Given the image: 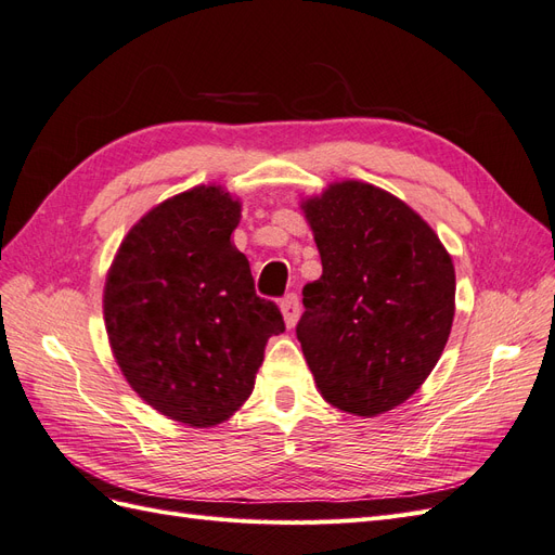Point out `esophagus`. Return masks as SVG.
<instances>
[{
	"instance_id": "1",
	"label": "esophagus",
	"mask_w": 555,
	"mask_h": 555,
	"mask_svg": "<svg viewBox=\"0 0 555 555\" xmlns=\"http://www.w3.org/2000/svg\"><path fill=\"white\" fill-rule=\"evenodd\" d=\"M280 310H282V317H284V324H287L289 328H294L296 322H298V314H300V300H298V296L294 292L284 296L280 300Z\"/></svg>"
}]
</instances>
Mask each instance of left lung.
<instances>
[{
    "mask_svg": "<svg viewBox=\"0 0 555 555\" xmlns=\"http://www.w3.org/2000/svg\"><path fill=\"white\" fill-rule=\"evenodd\" d=\"M304 208L324 271L304 287L296 338L333 408L382 414L442 357L456 296L451 257L422 217L373 184H333Z\"/></svg>",
    "mask_w": 555,
    "mask_h": 555,
    "instance_id": "8db88e82",
    "label": "left lung"
}]
</instances>
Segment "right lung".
Wrapping results in <instances>:
<instances>
[{
	"mask_svg": "<svg viewBox=\"0 0 555 555\" xmlns=\"http://www.w3.org/2000/svg\"><path fill=\"white\" fill-rule=\"evenodd\" d=\"M238 220L220 188L178 194L127 233L106 280L108 340L131 389L198 428L243 405L268 338L284 331L231 243Z\"/></svg>",
	"mask_w": 555,
	"mask_h": 555,
	"instance_id": "1",
	"label": "right lung"
}]
</instances>
